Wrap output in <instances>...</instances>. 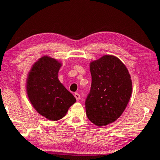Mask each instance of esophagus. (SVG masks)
Segmentation results:
<instances>
[{"label": "esophagus", "mask_w": 160, "mask_h": 160, "mask_svg": "<svg viewBox=\"0 0 160 160\" xmlns=\"http://www.w3.org/2000/svg\"><path fill=\"white\" fill-rule=\"evenodd\" d=\"M74 97H75V98H76L77 101H79V100H80V95H79L78 93H75V94H74Z\"/></svg>", "instance_id": "obj_1"}]
</instances>
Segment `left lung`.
Here are the masks:
<instances>
[{"instance_id":"obj_1","label":"left lung","mask_w":160,"mask_h":160,"mask_svg":"<svg viewBox=\"0 0 160 160\" xmlns=\"http://www.w3.org/2000/svg\"><path fill=\"white\" fill-rule=\"evenodd\" d=\"M91 91L85 101L87 115L98 126L115 122L124 112L132 94L128 69L118 57L106 55L90 63Z\"/></svg>"}]
</instances>
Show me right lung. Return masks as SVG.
<instances>
[{
	"label": "right lung",
	"instance_id": "right-lung-1",
	"mask_svg": "<svg viewBox=\"0 0 160 160\" xmlns=\"http://www.w3.org/2000/svg\"><path fill=\"white\" fill-rule=\"evenodd\" d=\"M61 66L59 61L44 56L32 65L26 81L28 97L32 106L41 116L52 121L63 118L76 101L58 79Z\"/></svg>",
	"mask_w": 160,
	"mask_h": 160
}]
</instances>
